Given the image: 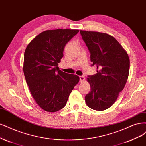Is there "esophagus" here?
Listing matches in <instances>:
<instances>
[{
  "label": "esophagus",
  "mask_w": 146,
  "mask_h": 146,
  "mask_svg": "<svg viewBox=\"0 0 146 146\" xmlns=\"http://www.w3.org/2000/svg\"><path fill=\"white\" fill-rule=\"evenodd\" d=\"M84 80H85V77L83 76V75L80 76V82H83Z\"/></svg>",
  "instance_id": "1"
}]
</instances>
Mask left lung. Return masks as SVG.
I'll return each mask as SVG.
<instances>
[{
    "instance_id": "1",
    "label": "left lung",
    "mask_w": 146,
    "mask_h": 146,
    "mask_svg": "<svg viewBox=\"0 0 146 146\" xmlns=\"http://www.w3.org/2000/svg\"><path fill=\"white\" fill-rule=\"evenodd\" d=\"M82 39L90 54L91 66L97 74L88 75L90 91L85 97L88 107L104 110L116 101L127 82L130 68L128 54L110 35L80 30Z\"/></svg>"
}]
</instances>
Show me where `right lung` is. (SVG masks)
I'll list each match as a JSON object with an SVG mask.
<instances>
[{
  "instance_id": "add662e5",
  "label": "right lung",
  "mask_w": 146,
  "mask_h": 146,
  "mask_svg": "<svg viewBox=\"0 0 146 146\" xmlns=\"http://www.w3.org/2000/svg\"><path fill=\"white\" fill-rule=\"evenodd\" d=\"M78 31L68 29L44 31L25 49L23 72L27 83L35 101L47 112L63 108L79 82L77 75L65 73L58 68L65 45Z\"/></svg>"
}]
</instances>
